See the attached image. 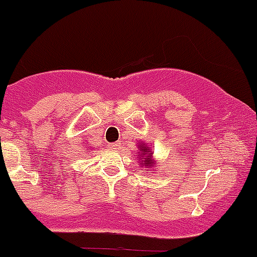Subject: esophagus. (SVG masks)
Segmentation results:
<instances>
[{"instance_id": "34e87169", "label": "esophagus", "mask_w": 257, "mask_h": 257, "mask_svg": "<svg viewBox=\"0 0 257 257\" xmlns=\"http://www.w3.org/2000/svg\"><path fill=\"white\" fill-rule=\"evenodd\" d=\"M110 148L114 149V151H116V149L120 148V143H111Z\"/></svg>"}]
</instances>
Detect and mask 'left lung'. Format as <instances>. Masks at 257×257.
<instances>
[{
  "mask_svg": "<svg viewBox=\"0 0 257 257\" xmlns=\"http://www.w3.org/2000/svg\"><path fill=\"white\" fill-rule=\"evenodd\" d=\"M139 146H141L142 148H143V149H141V151H147L146 147H144L143 144H139ZM139 156L142 157V162H143V161L146 162V163H144V164H151V158H148V157H147V158H144V154H139Z\"/></svg>",
  "mask_w": 257,
  "mask_h": 257,
  "instance_id": "1",
  "label": "left lung"
}]
</instances>
